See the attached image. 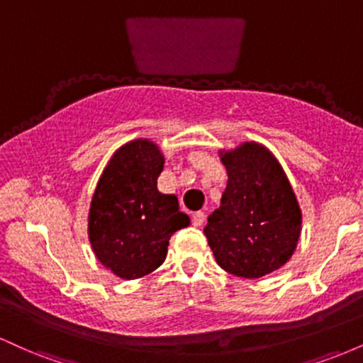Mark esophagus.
I'll return each instance as SVG.
<instances>
[{
    "instance_id": "34e87169",
    "label": "esophagus",
    "mask_w": 363,
    "mask_h": 363,
    "mask_svg": "<svg viewBox=\"0 0 363 363\" xmlns=\"http://www.w3.org/2000/svg\"><path fill=\"white\" fill-rule=\"evenodd\" d=\"M205 218H206V215L203 213V211H196V213L193 215V225L194 227H201V225L205 223Z\"/></svg>"
}]
</instances>
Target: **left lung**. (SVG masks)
Wrapping results in <instances>:
<instances>
[{
	"label": "left lung",
	"instance_id": "left-lung-1",
	"mask_svg": "<svg viewBox=\"0 0 363 363\" xmlns=\"http://www.w3.org/2000/svg\"><path fill=\"white\" fill-rule=\"evenodd\" d=\"M228 181L205 235L220 268L261 278L290 259L302 213L281 165L268 148L244 143L222 155Z\"/></svg>",
	"mask_w": 363,
	"mask_h": 363
}]
</instances>
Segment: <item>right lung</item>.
<instances>
[{
  "mask_svg": "<svg viewBox=\"0 0 363 363\" xmlns=\"http://www.w3.org/2000/svg\"><path fill=\"white\" fill-rule=\"evenodd\" d=\"M164 157L155 143L135 140L121 147L99 179L91 198L89 237L95 256L116 277L135 280L165 261L174 232L191 223L174 194L157 179Z\"/></svg>",
  "mask_w": 363,
  "mask_h": 363,
  "instance_id": "1",
  "label": "right lung"
}]
</instances>
